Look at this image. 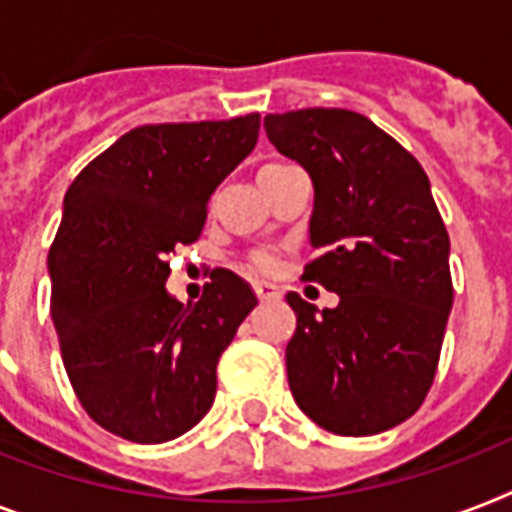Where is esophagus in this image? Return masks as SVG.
<instances>
[{
    "mask_svg": "<svg viewBox=\"0 0 512 512\" xmlns=\"http://www.w3.org/2000/svg\"><path fill=\"white\" fill-rule=\"evenodd\" d=\"M255 295H257V300L268 303V300H279L281 292H279V287H273V284H268V281H255Z\"/></svg>",
    "mask_w": 512,
    "mask_h": 512,
    "instance_id": "34e87169",
    "label": "esophagus"
}]
</instances>
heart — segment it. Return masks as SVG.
Listing matches in <instances>:
<instances>
[{
  "mask_svg": "<svg viewBox=\"0 0 512 512\" xmlns=\"http://www.w3.org/2000/svg\"><path fill=\"white\" fill-rule=\"evenodd\" d=\"M255 265L260 268V271H271L273 268V257L265 255V252H257L255 255Z\"/></svg>",
  "mask_w": 512,
  "mask_h": 512,
  "instance_id": "heart-1",
  "label": "heart"
}]
</instances>
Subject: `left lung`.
<instances>
[{
  "label": "left lung",
  "instance_id": "1",
  "mask_svg": "<svg viewBox=\"0 0 512 512\" xmlns=\"http://www.w3.org/2000/svg\"><path fill=\"white\" fill-rule=\"evenodd\" d=\"M265 135L313 183L303 279L340 295L319 311L289 292V390L329 433L374 436L412 417L436 377L452 311L449 233L420 162L356 111L265 116Z\"/></svg>",
  "mask_w": 512,
  "mask_h": 512
}]
</instances>
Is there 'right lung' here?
Returning a JSON list of instances; mask_svg holds the SVG:
<instances>
[{
    "mask_svg": "<svg viewBox=\"0 0 512 512\" xmlns=\"http://www.w3.org/2000/svg\"><path fill=\"white\" fill-rule=\"evenodd\" d=\"M257 132L260 114L135 127L63 199L47 257L52 324L84 412L127 441L164 444L209 412L220 353L257 305L231 271L209 273L199 303L164 289L170 255L199 239L212 193Z\"/></svg>",
    "mask_w": 512,
    "mask_h": 512,
    "instance_id": "right-lung-1",
    "label": "right lung"
}]
</instances>
